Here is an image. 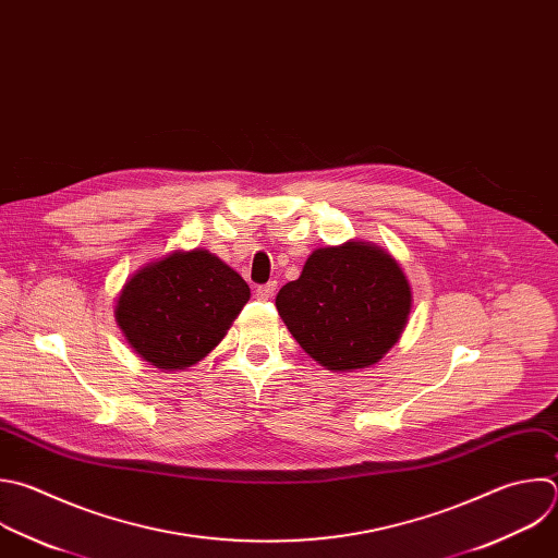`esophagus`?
<instances>
[{
    "mask_svg": "<svg viewBox=\"0 0 558 558\" xmlns=\"http://www.w3.org/2000/svg\"><path fill=\"white\" fill-rule=\"evenodd\" d=\"M276 280H271V282H267V284H260L258 289H256V298L258 300H271V295L276 293Z\"/></svg>",
    "mask_w": 558,
    "mask_h": 558,
    "instance_id": "obj_1",
    "label": "esophagus"
}]
</instances>
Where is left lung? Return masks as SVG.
Listing matches in <instances>:
<instances>
[{
	"label": "left lung",
	"instance_id": "1",
	"mask_svg": "<svg viewBox=\"0 0 558 558\" xmlns=\"http://www.w3.org/2000/svg\"><path fill=\"white\" fill-rule=\"evenodd\" d=\"M276 306L295 341L332 373L377 363L399 341L412 311V289L381 247L348 241L315 250Z\"/></svg>",
	"mask_w": 558,
	"mask_h": 558
}]
</instances>
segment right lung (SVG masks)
<instances>
[{"mask_svg":"<svg viewBox=\"0 0 558 558\" xmlns=\"http://www.w3.org/2000/svg\"><path fill=\"white\" fill-rule=\"evenodd\" d=\"M247 300V282L221 258L177 250L126 280L116 322L144 361L172 373L215 350Z\"/></svg>","mask_w":558,"mask_h":558,"instance_id":"obj_1","label":"right lung"}]
</instances>
